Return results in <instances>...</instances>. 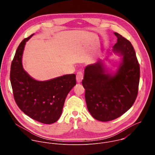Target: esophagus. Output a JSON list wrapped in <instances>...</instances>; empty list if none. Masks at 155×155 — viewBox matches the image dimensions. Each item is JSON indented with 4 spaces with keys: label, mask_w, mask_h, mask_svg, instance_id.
Wrapping results in <instances>:
<instances>
[{
    "label": "esophagus",
    "mask_w": 155,
    "mask_h": 155,
    "mask_svg": "<svg viewBox=\"0 0 155 155\" xmlns=\"http://www.w3.org/2000/svg\"><path fill=\"white\" fill-rule=\"evenodd\" d=\"M76 78H77V81L78 83H80L82 80L83 79V74L82 73V72L81 71H78L77 73V75H76Z\"/></svg>",
    "instance_id": "esophagus-1"
}]
</instances>
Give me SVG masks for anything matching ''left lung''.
<instances>
[{"label": "left lung", "mask_w": 155, "mask_h": 155, "mask_svg": "<svg viewBox=\"0 0 155 155\" xmlns=\"http://www.w3.org/2000/svg\"><path fill=\"white\" fill-rule=\"evenodd\" d=\"M113 51L123 56V62L114 75L106 74L102 61L87 65L82 84L88 111L101 121L114 120L134 104L139 91L140 65L131 43L117 32Z\"/></svg>", "instance_id": "left-lung-1"}]
</instances>
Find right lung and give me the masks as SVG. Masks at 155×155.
Instances as JSON below:
<instances>
[{"label":"right lung","instance_id":"1","mask_svg":"<svg viewBox=\"0 0 155 155\" xmlns=\"http://www.w3.org/2000/svg\"><path fill=\"white\" fill-rule=\"evenodd\" d=\"M32 35L21 42L12 62L10 77L13 97L26 115L50 124L61 117L65 99L76 84V75H65L43 81L31 78L23 69L21 58L25 43Z\"/></svg>","mask_w":155,"mask_h":155}]
</instances>
